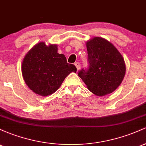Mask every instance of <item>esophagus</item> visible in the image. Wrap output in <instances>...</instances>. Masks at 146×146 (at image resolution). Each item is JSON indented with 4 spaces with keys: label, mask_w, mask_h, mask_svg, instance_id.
Instances as JSON below:
<instances>
[{
    "label": "esophagus",
    "mask_w": 146,
    "mask_h": 146,
    "mask_svg": "<svg viewBox=\"0 0 146 146\" xmlns=\"http://www.w3.org/2000/svg\"><path fill=\"white\" fill-rule=\"evenodd\" d=\"M75 66H76V68H77V70H80V64L79 63V62H76V63H75Z\"/></svg>",
    "instance_id": "obj_1"
}]
</instances>
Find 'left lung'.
<instances>
[{"mask_svg":"<svg viewBox=\"0 0 146 146\" xmlns=\"http://www.w3.org/2000/svg\"><path fill=\"white\" fill-rule=\"evenodd\" d=\"M86 48L88 68L79 71V77L97 96L113 93L124 78L123 58L112 43L100 37L87 42Z\"/></svg>","mask_w":146,"mask_h":146,"instance_id":"8db88e82","label":"left lung"}]
</instances>
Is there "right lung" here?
Segmentation results:
<instances>
[{"mask_svg": "<svg viewBox=\"0 0 146 146\" xmlns=\"http://www.w3.org/2000/svg\"><path fill=\"white\" fill-rule=\"evenodd\" d=\"M77 68L68 64L63 54L58 53L56 44L38 43L29 51L22 64L23 79L36 94L48 96L56 91L68 74Z\"/></svg>", "mask_w": 146, "mask_h": 146, "instance_id": "1", "label": "right lung"}]
</instances>
